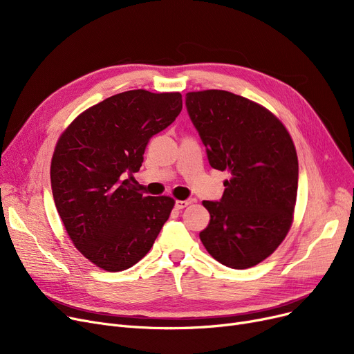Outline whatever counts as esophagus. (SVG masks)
<instances>
[{"label": "esophagus", "mask_w": 354, "mask_h": 354, "mask_svg": "<svg viewBox=\"0 0 354 354\" xmlns=\"http://www.w3.org/2000/svg\"><path fill=\"white\" fill-rule=\"evenodd\" d=\"M191 203H192V199H187V201H176L175 207H176L178 209H183V208H187L188 205H191Z\"/></svg>", "instance_id": "obj_1"}]
</instances>
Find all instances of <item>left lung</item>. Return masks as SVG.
<instances>
[{"instance_id":"left-lung-1","label":"left lung","mask_w":354,"mask_h":354,"mask_svg":"<svg viewBox=\"0 0 354 354\" xmlns=\"http://www.w3.org/2000/svg\"><path fill=\"white\" fill-rule=\"evenodd\" d=\"M185 103L211 166L231 175L219 202H202L211 219L199 238L218 263L254 267L280 247L292 224L294 142L268 109L231 91H189Z\"/></svg>"}]
</instances>
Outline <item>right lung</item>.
Segmentation results:
<instances>
[{
  "mask_svg": "<svg viewBox=\"0 0 354 354\" xmlns=\"http://www.w3.org/2000/svg\"><path fill=\"white\" fill-rule=\"evenodd\" d=\"M180 110L178 91H123L84 110L55 145L50 167L55 208L74 247L104 271L139 263L175 207L171 196H143L132 174L140 169L151 138Z\"/></svg>",
  "mask_w": 354,
  "mask_h": 354,
  "instance_id": "1",
  "label": "right lung"
}]
</instances>
